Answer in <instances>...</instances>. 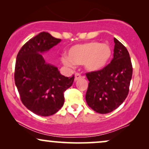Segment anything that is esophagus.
<instances>
[{"instance_id": "1", "label": "esophagus", "mask_w": 149, "mask_h": 149, "mask_svg": "<svg viewBox=\"0 0 149 149\" xmlns=\"http://www.w3.org/2000/svg\"><path fill=\"white\" fill-rule=\"evenodd\" d=\"M82 78V76H80V74H79V73H76L75 74V81H77V80H80V78Z\"/></svg>"}]
</instances>
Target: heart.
<instances>
[{"instance_id": "heart-1", "label": "heart", "mask_w": 149, "mask_h": 149, "mask_svg": "<svg viewBox=\"0 0 149 149\" xmlns=\"http://www.w3.org/2000/svg\"><path fill=\"white\" fill-rule=\"evenodd\" d=\"M112 54L111 47L108 44L89 42L71 46L68 50V56H62L61 61L67 67L83 64L88 71L96 72L109 64Z\"/></svg>"}]
</instances>
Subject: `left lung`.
I'll return each mask as SVG.
<instances>
[{"label":"left lung","mask_w":149,"mask_h":149,"mask_svg":"<svg viewBox=\"0 0 149 149\" xmlns=\"http://www.w3.org/2000/svg\"><path fill=\"white\" fill-rule=\"evenodd\" d=\"M113 58L101 71L86 74L89 83L85 100L92 110L105 114L121 105L127 97L132 76L130 57L126 47L114 38Z\"/></svg>","instance_id":"8db88e82"}]
</instances>
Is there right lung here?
<instances>
[{
  "label": "right lung",
  "instance_id": "1",
  "mask_svg": "<svg viewBox=\"0 0 149 149\" xmlns=\"http://www.w3.org/2000/svg\"><path fill=\"white\" fill-rule=\"evenodd\" d=\"M61 40L41 32L26 42L17 56L15 85L24 105L38 116L57 113L64 104V91L74 80V76L61 75L57 67L46 62L42 57Z\"/></svg>",
  "mask_w": 149,
  "mask_h": 149
}]
</instances>
